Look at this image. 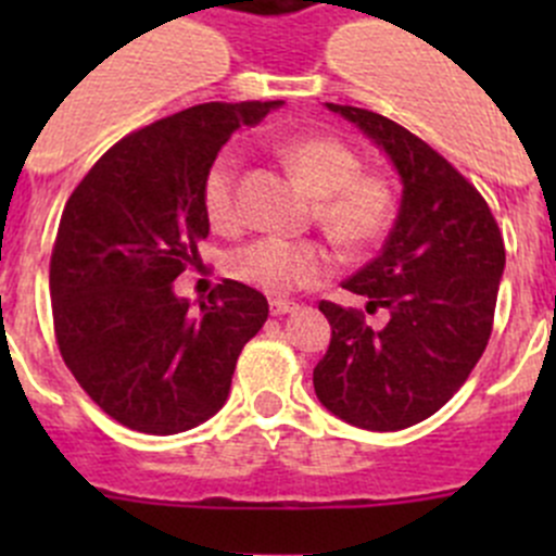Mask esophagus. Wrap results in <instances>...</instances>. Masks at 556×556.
<instances>
[{"mask_svg":"<svg viewBox=\"0 0 556 556\" xmlns=\"http://www.w3.org/2000/svg\"><path fill=\"white\" fill-rule=\"evenodd\" d=\"M268 309H271L274 317H282V314L299 312V304L295 301H285V299H271L268 301Z\"/></svg>","mask_w":556,"mask_h":556,"instance_id":"34e87169","label":"esophagus"}]
</instances>
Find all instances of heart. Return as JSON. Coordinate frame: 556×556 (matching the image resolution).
Returning a JSON list of instances; mask_svg holds the SVG:
<instances>
[{
	"label": "heart",
	"instance_id": "1",
	"mask_svg": "<svg viewBox=\"0 0 556 556\" xmlns=\"http://www.w3.org/2000/svg\"><path fill=\"white\" fill-rule=\"evenodd\" d=\"M279 159L314 195V223L330 242L350 252H363L382 242L397 212L395 188L384 174L361 169L355 148L328 134H301L279 144ZM237 185V153L223 150L201 185L206 220L217 231H233L242 223ZM228 268L239 282L268 295H285L330 277L333 257L317 242L263 237L239 247Z\"/></svg>",
	"mask_w": 556,
	"mask_h": 556
}]
</instances>
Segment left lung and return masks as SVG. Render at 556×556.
<instances>
[{
    "instance_id": "8db88e82",
    "label": "left lung",
    "mask_w": 556,
    "mask_h": 556,
    "mask_svg": "<svg viewBox=\"0 0 556 556\" xmlns=\"http://www.w3.org/2000/svg\"><path fill=\"white\" fill-rule=\"evenodd\" d=\"M390 155L403 182L397 220L377 257L344 282L387 309L319 301L330 344L314 368L319 403L366 430H403L465 384L495 319L506 244L484 195L428 142L379 112L328 104Z\"/></svg>"
}]
</instances>
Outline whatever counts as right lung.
<instances>
[{
	"mask_svg": "<svg viewBox=\"0 0 556 556\" xmlns=\"http://www.w3.org/2000/svg\"><path fill=\"white\" fill-rule=\"evenodd\" d=\"M282 102L195 104L112 144L72 190L50 255L59 352L115 422L172 435L226 403L268 301L223 279L199 309L174 295L210 233L201 185L223 144Z\"/></svg>",
	"mask_w": 556,
	"mask_h": 556,
	"instance_id": "add662e5",
	"label": "right lung"
}]
</instances>
